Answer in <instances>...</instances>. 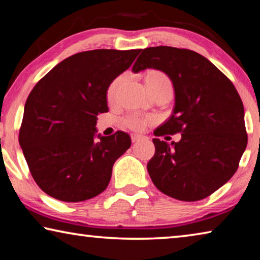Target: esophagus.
Returning a JSON list of instances; mask_svg holds the SVG:
<instances>
[{
	"mask_svg": "<svg viewBox=\"0 0 260 260\" xmlns=\"http://www.w3.org/2000/svg\"><path fill=\"white\" fill-rule=\"evenodd\" d=\"M131 139H132V141H133V142H136V141H139V140H147L148 138H147V136H144V135L132 134L131 135Z\"/></svg>",
	"mask_w": 260,
	"mask_h": 260,
	"instance_id": "34e87169",
	"label": "esophagus"
}]
</instances>
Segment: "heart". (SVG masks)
<instances>
[{"label":"heart","mask_w":260,"mask_h":260,"mask_svg":"<svg viewBox=\"0 0 260 260\" xmlns=\"http://www.w3.org/2000/svg\"><path fill=\"white\" fill-rule=\"evenodd\" d=\"M127 79V73H122L118 76L114 80L110 83L107 91V98L109 102H114L117 100L118 91H119L122 83L125 82ZM146 83L148 89L150 91L155 90H172V82H171L170 78L166 76L165 73L160 71H152L147 76ZM155 121V118L152 116H144V114L140 113H129L124 118V124L128 127V128L133 131H143L148 125L152 124Z\"/></svg>","instance_id":"obj_1"}]
</instances>
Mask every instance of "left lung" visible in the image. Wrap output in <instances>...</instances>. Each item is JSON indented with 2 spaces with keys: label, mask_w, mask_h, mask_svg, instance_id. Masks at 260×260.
I'll list each match as a JSON object with an SVG mask.
<instances>
[{
  "label": "left lung",
  "mask_w": 260,
  "mask_h": 260,
  "mask_svg": "<svg viewBox=\"0 0 260 260\" xmlns=\"http://www.w3.org/2000/svg\"><path fill=\"white\" fill-rule=\"evenodd\" d=\"M165 72L173 82L172 116L155 136L181 133L169 144L153 139L155 155L147 169L165 195L184 202L210 196L236 172L248 143L244 108L232 81L209 59L189 49L146 48L132 71Z\"/></svg>",
  "instance_id": "8db88e82"
}]
</instances>
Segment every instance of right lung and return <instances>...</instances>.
Segmentation results:
<instances>
[{"instance_id":"right-lung-1","label":"right lung","mask_w":260,"mask_h":260,"mask_svg":"<svg viewBox=\"0 0 260 260\" xmlns=\"http://www.w3.org/2000/svg\"><path fill=\"white\" fill-rule=\"evenodd\" d=\"M140 52H78L34 86L25 103L19 144L34 181L47 195L77 203L107 189L114 161L131 147V138L118 131L96 140V120L109 111L110 83Z\"/></svg>"}]
</instances>
